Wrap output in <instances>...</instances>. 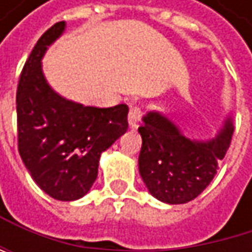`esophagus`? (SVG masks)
Wrapping results in <instances>:
<instances>
[{
    "mask_svg": "<svg viewBox=\"0 0 252 252\" xmlns=\"http://www.w3.org/2000/svg\"><path fill=\"white\" fill-rule=\"evenodd\" d=\"M143 117V111L138 106H131L129 112H128V124L131 128H137Z\"/></svg>",
    "mask_w": 252,
    "mask_h": 252,
    "instance_id": "34e87169",
    "label": "esophagus"
}]
</instances>
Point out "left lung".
<instances>
[{"mask_svg": "<svg viewBox=\"0 0 252 252\" xmlns=\"http://www.w3.org/2000/svg\"><path fill=\"white\" fill-rule=\"evenodd\" d=\"M143 144L138 171L150 194L168 204H184L198 197L218 174L230 146L233 126L229 117L218 135L207 141L185 137L175 123L152 111L138 126Z\"/></svg>", "mask_w": 252, "mask_h": 252, "instance_id": "1", "label": "left lung"}]
</instances>
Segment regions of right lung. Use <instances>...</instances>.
<instances>
[{
    "mask_svg": "<svg viewBox=\"0 0 252 252\" xmlns=\"http://www.w3.org/2000/svg\"><path fill=\"white\" fill-rule=\"evenodd\" d=\"M65 30L49 27L26 61L17 87L19 153L33 181L48 195L74 201L97 178L102 152L128 128V106H84L60 96L46 81L42 58Z\"/></svg>",
    "mask_w": 252,
    "mask_h": 252,
    "instance_id": "right-lung-1",
    "label": "right lung"
}]
</instances>
